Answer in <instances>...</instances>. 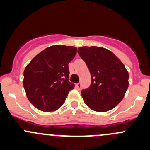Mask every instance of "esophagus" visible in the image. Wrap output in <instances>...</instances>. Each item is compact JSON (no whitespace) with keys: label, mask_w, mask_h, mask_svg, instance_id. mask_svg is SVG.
Segmentation results:
<instances>
[{"label":"esophagus","mask_w":150,"mask_h":150,"mask_svg":"<svg viewBox=\"0 0 150 150\" xmlns=\"http://www.w3.org/2000/svg\"><path fill=\"white\" fill-rule=\"evenodd\" d=\"M75 88H76L77 89H78V90H79V89H81V83H78L75 84Z\"/></svg>","instance_id":"esophagus-1"}]
</instances>
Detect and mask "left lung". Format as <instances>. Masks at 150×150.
Listing matches in <instances>:
<instances>
[{
  "mask_svg": "<svg viewBox=\"0 0 150 150\" xmlns=\"http://www.w3.org/2000/svg\"><path fill=\"white\" fill-rule=\"evenodd\" d=\"M78 53L91 75L90 87L81 91L85 104L96 112H107L123 99L129 75L112 51L97 46H83Z\"/></svg>",
  "mask_w": 150,
  "mask_h": 150,
  "instance_id": "1",
  "label": "left lung"
}]
</instances>
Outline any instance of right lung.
<instances>
[{
  "label": "right lung",
  "instance_id": "1",
  "mask_svg": "<svg viewBox=\"0 0 150 150\" xmlns=\"http://www.w3.org/2000/svg\"><path fill=\"white\" fill-rule=\"evenodd\" d=\"M77 53L75 46L54 45L36 55L25 67L23 86L27 97L43 112L58 110L75 85L69 82L68 64Z\"/></svg>",
  "mask_w": 150,
  "mask_h": 150
}]
</instances>
